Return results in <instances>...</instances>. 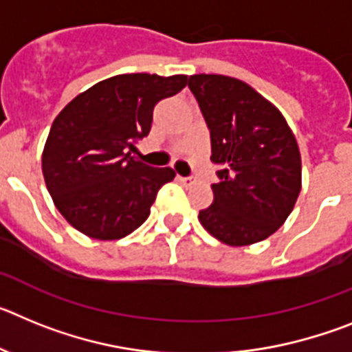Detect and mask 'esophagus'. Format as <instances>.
I'll use <instances>...</instances> for the list:
<instances>
[{"mask_svg": "<svg viewBox=\"0 0 352 352\" xmlns=\"http://www.w3.org/2000/svg\"><path fill=\"white\" fill-rule=\"evenodd\" d=\"M178 179H179V182H182L185 186H190V185H194V183H195L194 178H185V176H178Z\"/></svg>", "mask_w": 352, "mask_h": 352, "instance_id": "obj_1", "label": "esophagus"}]
</instances>
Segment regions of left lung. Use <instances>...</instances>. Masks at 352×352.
<instances>
[{
	"label": "left lung",
	"instance_id": "8db88e82",
	"mask_svg": "<svg viewBox=\"0 0 352 352\" xmlns=\"http://www.w3.org/2000/svg\"><path fill=\"white\" fill-rule=\"evenodd\" d=\"M188 88L210 126L211 162L220 182L199 222L222 243L245 247L287 220L301 190L296 138L268 98L234 77L190 76Z\"/></svg>",
	"mask_w": 352,
	"mask_h": 352
}]
</instances>
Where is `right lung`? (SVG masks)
I'll return each mask as SVG.
<instances>
[{"mask_svg":"<svg viewBox=\"0 0 352 352\" xmlns=\"http://www.w3.org/2000/svg\"><path fill=\"white\" fill-rule=\"evenodd\" d=\"M188 76L121 74L68 102L43 146L42 173L54 206L72 227L100 241L125 238L149 217L170 167L132 157L160 100L182 91Z\"/></svg>","mask_w":352,"mask_h":352,"instance_id":"add662e5","label":"right lung"}]
</instances>
